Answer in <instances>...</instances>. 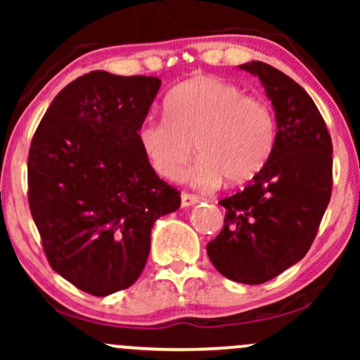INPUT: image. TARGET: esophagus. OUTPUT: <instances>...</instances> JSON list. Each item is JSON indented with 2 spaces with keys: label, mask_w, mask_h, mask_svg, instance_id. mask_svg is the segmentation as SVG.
Here are the masks:
<instances>
[{
  "label": "esophagus",
  "mask_w": 360,
  "mask_h": 360,
  "mask_svg": "<svg viewBox=\"0 0 360 360\" xmlns=\"http://www.w3.org/2000/svg\"><path fill=\"white\" fill-rule=\"evenodd\" d=\"M200 201V198L196 195H190V193H181V206H191L196 205Z\"/></svg>",
  "instance_id": "1"
}]
</instances>
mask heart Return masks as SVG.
<instances>
[{"label":"heart","mask_w":360,"mask_h":360,"mask_svg":"<svg viewBox=\"0 0 360 360\" xmlns=\"http://www.w3.org/2000/svg\"><path fill=\"white\" fill-rule=\"evenodd\" d=\"M164 117H146L137 141L152 170L165 180L185 179L200 188L243 184L267 164L277 139L272 106L248 96L234 83L201 77L174 88L165 98Z\"/></svg>","instance_id":"obj_1"}]
</instances>
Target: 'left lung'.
I'll return each instance as SVG.
<instances>
[{"label":"left lung","instance_id":"obj_1","mask_svg":"<svg viewBox=\"0 0 360 360\" xmlns=\"http://www.w3.org/2000/svg\"><path fill=\"white\" fill-rule=\"evenodd\" d=\"M239 68L262 82L275 110L277 139L249 185L219 201L224 226L206 250L224 277L259 285L311 248L331 198L333 142L321 112L297 82L264 62Z\"/></svg>","mask_w":360,"mask_h":360}]
</instances>
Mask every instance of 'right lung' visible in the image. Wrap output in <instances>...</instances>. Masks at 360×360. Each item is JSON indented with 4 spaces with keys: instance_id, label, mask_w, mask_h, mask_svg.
Listing matches in <instances>:
<instances>
[{
    "instance_id": "1",
    "label": "right lung",
    "mask_w": 360,
    "mask_h": 360,
    "mask_svg": "<svg viewBox=\"0 0 360 360\" xmlns=\"http://www.w3.org/2000/svg\"><path fill=\"white\" fill-rule=\"evenodd\" d=\"M157 77L95 70L63 88L32 137L29 208L49 264L95 297L131 287L149 257L150 229L180 206L137 141Z\"/></svg>"
}]
</instances>
